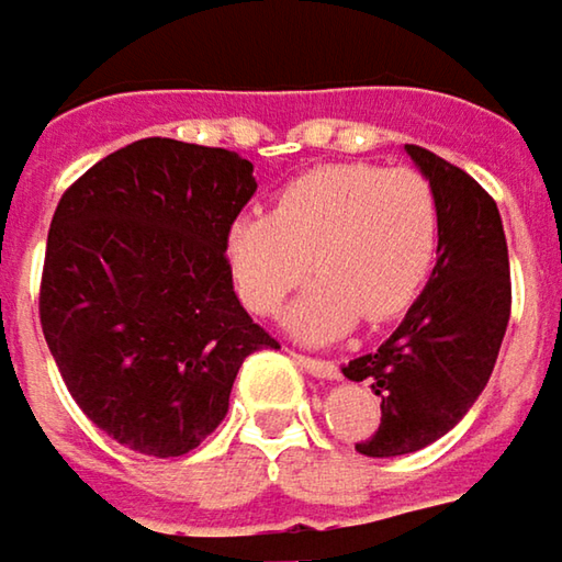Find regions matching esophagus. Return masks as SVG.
<instances>
[{"label": "esophagus", "mask_w": 562, "mask_h": 562, "mask_svg": "<svg viewBox=\"0 0 562 562\" xmlns=\"http://www.w3.org/2000/svg\"><path fill=\"white\" fill-rule=\"evenodd\" d=\"M292 360L299 363V367H305L312 376H318V380H337L340 376V370H337V363L334 360H322V357H305V353H292Z\"/></svg>", "instance_id": "34e87169"}]
</instances>
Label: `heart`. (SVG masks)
Returning <instances> with one entry per match:
<instances>
[{
  "mask_svg": "<svg viewBox=\"0 0 562 562\" xmlns=\"http://www.w3.org/2000/svg\"><path fill=\"white\" fill-rule=\"evenodd\" d=\"M228 267L254 315L292 305L289 328L328 340L357 318L385 325L405 315L440 254V205L431 179L380 164H328L289 179L270 215H244L228 231Z\"/></svg>",
  "mask_w": 562,
  "mask_h": 562,
  "instance_id": "b5f03b06",
  "label": "heart"
}]
</instances>
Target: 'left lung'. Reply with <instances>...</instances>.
Returning a JSON list of instances; mask_svg holds the SVG:
<instances>
[{
	"label": "left lung",
	"mask_w": 562,
	"mask_h": 562,
	"mask_svg": "<svg viewBox=\"0 0 562 562\" xmlns=\"http://www.w3.org/2000/svg\"><path fill=\"white\" fill-rule=\"evenodd\" d=\"M440 205V254L402 325L344 376L380 395V428L357 443L367 457L415 453L450 431L492 376L512 315L508 244L495 199L460 167L405 144Z\"/></svg>",
	"instance_id": "8db88e82"
}]
</instances>
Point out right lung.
<instances>
[{
  "mask_svg": "<svg viewBox=\"0 0 562 562\" xmlns=\"http://www.w3.org/2000/svg\"><path fill=\"white\" fill-rule=\"evenodd\" d=\"M254 164L144 137L64 192L44 254L41 328L82 415L147 457H182L228 412L240 363L280 347L237 302L225 244Z\"/></svg>",
  "mask_w": 562,
  "mask_h": 562,
  "instance_id": "right-lung-1",
  "label": "right lung"
}]
</instances>
